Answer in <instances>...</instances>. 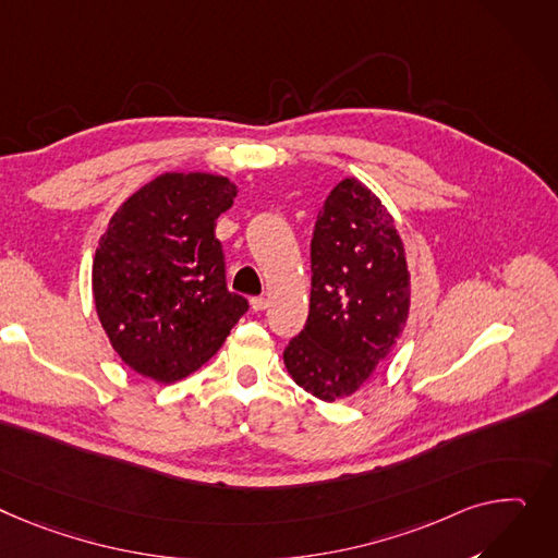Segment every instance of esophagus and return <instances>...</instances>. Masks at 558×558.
Returning a JSON list of instances; mask_svg holds the SVG:
<instances>
[{
  "label": "esophagus",
  "instance_id": "34e87169",
  "mask_svg": "<svg viewBox=\"0 0 558 558\" xmlns=\"http://www.w3.org/2000/svg\"><path fill=\"white\" fill-rule=\"evenodd\" d=\"M251 307L253 312H265L269 307V301L263 299V295H255V299H251Z\"/></svg>",
  "mask_w": 558,
  "mask_h": 558
}]
</instances>
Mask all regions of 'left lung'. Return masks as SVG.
<instances>
[{"instance_id": "8db88e82", "label": "left lung", "mask_w": 558, "mask_h": 558, "mask_svg": "<svg viewBox=\"0 0 558 558\" xmlns=\"http://www.w3.org/2000/svg\"><path fill=\"white\" fill-rule=\"evenodd\" d=\"M408 307L395 219L359 179H343L314 227L310 316L282 354L291 379L323 401L354 395L390 354Z\"/></svg>"}]
</instances>
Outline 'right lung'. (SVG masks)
Segmentation results:
<instances>
[{"instance_id":"obj_1","label":"right lung","mask_w":558,"mask_h":558,"mask_svg":"<svg viewBox=\"0 0 558 558\" xmlns=\"http://www.w3.org/2000/svg\"><path fill=\"white\" fill-rule=\"evenodd\" d=\"M235 183L206 172H166L109 219L92 284L102 329L134 373L172 384L227 341L248 301L227 287L215 219Z\"/></svg>"}]
</instances>
